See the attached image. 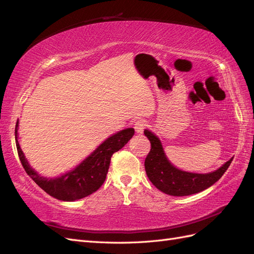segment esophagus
Here are the masks:
<instances>
[{
    "label": "esophagus",
    "instance_id": "1",
    "mask_svg": "<svg viewBox=\"0 0 254 254\" xmlns=\"http://www.w3.org/2000/svg\"><path fill=\"white\" fill-rule=\"evenodd\" d=\"M146 128V122L144 120H137L134 123V129L137 133H142Z\"/></svg>",
    "mask_w": 254,
    "mask_h": 254
}]
</instances>
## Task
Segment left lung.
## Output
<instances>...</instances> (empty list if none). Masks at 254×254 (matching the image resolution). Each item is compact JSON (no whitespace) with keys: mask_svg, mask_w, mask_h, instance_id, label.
Segmentation results:
<instances>
[{"mask_svg":"<svg viewBox=\"0 0 254 254\" xmlns=\"http://www.w3.org/2000/svg\"><path fill=\"white\" fill-rule=\"evenodd\" d=\"M144 134L150 141V151L144 163L146 174L153 186L171 196L193 195L210 188L221 178L233 160L231 158L217 171L209 174L183 172L168 161L162 144L155 134L149 130H144Z\"/></svg>","mask_w":254,"mask_h":254,"instance_id":"left-lung-1","label":"left lung"}]
</instances>
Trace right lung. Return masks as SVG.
<instances>
[{
    "label": "right lung",
    "instance_id": "right-lung-1",
    "mask_svg": "<svg viewBox=\"0 0 254 254\" xmlns=\"http://www.w3.org/2000/svg\"><path fill=\"white\" fill-rule=\"evenodd\" d=\"M18 126L16 124V145L18 155L26 174L45 193L63 201H74L93 194L103 186L109 170L111 157L114 152L124 147L134 134L133 128H127L108 137L104 143L76 166L74 170L57 178H45L29 166L18 142Z\"/></svg>",
    "mask_w": 254,
    "mask_h": 254
}]
</instances>
